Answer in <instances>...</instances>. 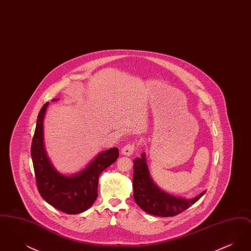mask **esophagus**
I'll return each mask as SVG.
<instances>
[{
	"label": "esophagus",
	"instance_id": "obj_1",
	"mask_svg": "<svg viewBox=\"0 0 251 251\" xmlns=\"http://www.w3.org/2000/svg\"><path fill=\"white\" fill-rule=\"evenodd\" d=\"M135 150H136V145H135V144H126V145L122 148L121 153H122L123 155L131 156L133 154V152L135 151Z\"/></svg>",
	"mask_w": 251,
	"mask_h": 251
}]
</instances>
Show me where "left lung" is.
<instances>
[{
  "label": "left lung",
  "mask_w": 251,
  "mask_h": 251,
  "mask_svg": "<svg viewBox=\"0 0 251 251\" xmlns=\"http://www.w3.org/2000/svg\"><path fill=\"white\" fill-rule=\"evenodd\" d=\"M133 198L137 205L148 214L156 216L179 215L197 202L205 192L192 200L177 198L159 189L150 177L145 153L133 161Z\"/></svg>",
  "instance_id": "8db88e82"
}]
</instances>
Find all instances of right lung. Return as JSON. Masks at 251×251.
Masks as SVG:
<instances>
[{"instance_id": "add662e5", "label": "right lung", "mask_w": 251, "mask_h": 251, "mask_svg": "<svg viewBox=\"0 0 251 251\" xmlns=\"http://www.w3.org/2000/svg\"><path fill=\"white\" fill-rule=\"evenodd\" d=\"M48 104L46 102L39 111L31 146L36 187L50 205L63 213L77 215L95 202L99 177L117 161L119 149L112 148L100 153L88 167L74 176L61 175L50 165L43 146V119Z\"/></svg>"}]
</instances>
